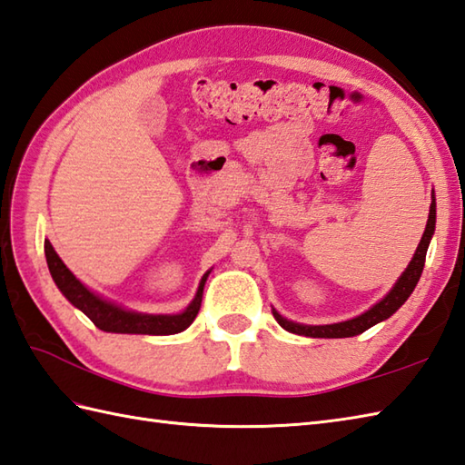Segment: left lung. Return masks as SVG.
Masks as SVG:
<instances>
[{"instance_id":"8db88e82","label":"left lung","mask_w":465,"mask_h":465,"mask_svg":"<svg viewBox=\"0 0 465 465\" xmlns=\"http://www.w3.org/2000/svg\"><path fill=\"white\" fill-rule=\"evenodd\" d=\"M436 229V201H431L430 204V216H428V224L426 231L421 234V241L416 249L414 259L408 264V268L398 278V282L394 284V288L381 298L378 304H374L370 308L368 312L360 314L358 318L346 320V322H338V324H326V326H304V324H296L291 322V320L282 318L276 311H272L276 322L281 324L284 330L292 334H301V336H311V338H350V336H358L366 332L368 328H372L374 324L381 322V320L390 318L394 314L398 308L408 301V296L414 292V288L420 281L421 271H424V262H426V252L428 246L431 241V234H434Z\"/></svg>"}]
</instances>
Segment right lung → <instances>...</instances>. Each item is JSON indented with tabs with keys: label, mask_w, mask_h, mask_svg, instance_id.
<instances>
[{
	"label": "right lung",
	"mask_w": 465,
	"mask_h": 465,
	"mask_svg": "<svg viewBox=\"0 0 465 465\" xmlns=\"http://www.w3.org/2000/svg\"><path fill=\"white\" fill-rule=\"evenodd\" d=\"M45 259H47L51 276H54L57 288L64 292L67 301L74 306H77L93 324H95L99 330H103V332H115V334L169 336V334L183 332L184 328H189L193 324V320L199 314L201 301H203V288L206 282V276H209V272L203 276L197 296H194V301L189 304V308L183 314L154 316V314H139V312L123 311V308L103 301V298H99L97 294L87 291V288L74 276V272H71L64 264V261L59 259L49 241H45Z\"/></svg>",
	"instance_id": "1"
}]
</instances>
